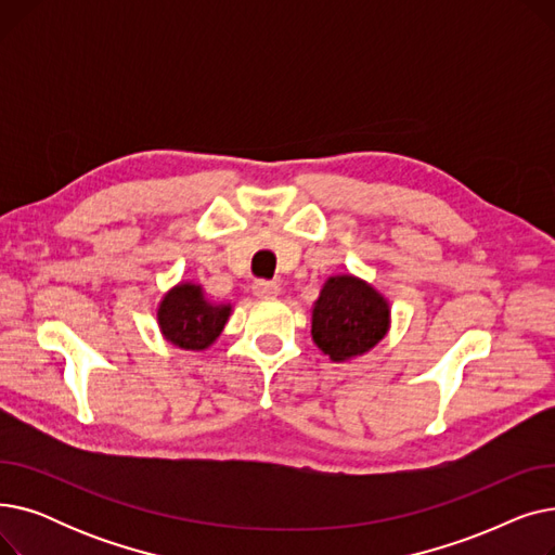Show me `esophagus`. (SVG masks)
<instances>
[{
	"mask_svg": "<svg viewBox=\"0 0 555 555\" xmlns=\"http://www.w3.org/2000/svg\"><path fill=\"white\" fill-rule=\"evenodd\" d=\"M251 289L258 299H276L281 295V287L272 281H256Z\"/></svg>",
	"mask_w": 555,
	"mask_h": 555,
	"instance_id": "34e87169",
	"label": "esophagus"
}]
</instances>
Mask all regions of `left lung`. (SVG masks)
<instances>
[{
    "mask_svg": "<svg viewBox=\"0 0 555 555\" xmlns=\"http://www.w3.org/2000/svg\"><path fill=\"white\" fill-rule=\"evenodd\" d=\"M310 312L312 341L333 362L366 356L391 328L389 299L356 274L328 276Z\"/></svg>",
    "mask_w": 555,
    "mask_h": 555,
    "instance_id": "8db88e82",
    "label": "left lung"
}]
</instances>
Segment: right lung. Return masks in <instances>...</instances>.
I'll return each instance as SVG.
<instances>
[{
	"instance_id": "obj_1",
	"label": "right lung",
	"mask_w": 555,
	"mask_h": 555,
	"mask_svg": "<svg viewBox=\"0 0 555 555\" xmlns=\"http://www.w3.org/2000/svg\"><path fill=\"white\" fill-rule=\"evenodd\" d=\"M233 306L214 301L199 283L180 281L157 304L162 337L182 351H207L222 335Z\"/></svg>"
}]
</instances>
